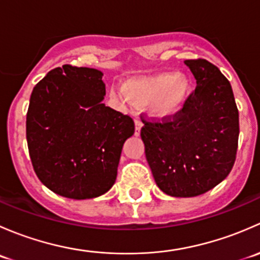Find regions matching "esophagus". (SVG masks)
Returning a JSON list of instances; mask_svg holds the SVG:
<instances>
[{"instance_id":"34e87169","label":"esophagus","mask_w":260,"mask_h":260,"mask_svg":"<svg viewBox=\"0 0 260 260\" xmlns=\"http://www.w3.org/2000/svg\"><path fill=\"white\" fill-rule=\"evenodd\" d=\"M142 122L140 119L135 120V136H140L141 128H142Z\"/></svg>"}]
</instances>
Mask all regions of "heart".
I'll return each mask as SVG.
<instances>
[{
    "mask_svg": "<svg viewBox=\"0 0 260 260\" xmlns=\"http://www.w3.org/2000/svg\"><path fill=\"white\" fill-rule=\"evenodd\" d=\"M192 85L186 74L165 72L128 79L123 84L125 98L137 107H146L151 117L170 119L183 109L191 95ZM113 96H119L113 91Z\"/></svg>",
    "mask_w": 260,
    "mask_h": 260,
    "instance_id": "obj_1",
    "label": "heart"
}]
</instances>
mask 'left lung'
Returning <instances> with one entry per match:
<instances>
[{
    "label": "left lung",
    "instance_id": "8db88e82",
    "mask_svg": "<svg viewBox=\"0 0 260 260\" xmlns=\"http://www.w3.org/2000/svg\"><path fill=\"white\" fill-rule=\"evenodd\" d=\"M196 89L176 117L141 129L157 186L174 198H193L219 185L234 166L239 112L229 80L208 60H185Z\"/></svg>",
    "mask_w": 260,
    "mask_h": 260
}]
</instances>
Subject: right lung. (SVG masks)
I'll use <instances>...</instances> for the list:
<instances>
[{
    "mask_svg": "<svg viewBox=\"0 0 260 260\" xmlns=\"http://www.w3.org/2000/svg\"><path fill=\"white\" fill-rule=\"evenodd\" d=\"M103 73L62 65L39 81L30 96L26 140L39 180L74 200L94 199L117 179L123 145L135 133L129 115L103 103Z\"/></svg>",
    "mask_w": 260,
    "mask_h": 260,
    "instance_id": "1",
    "label": "right lung"
}]
</instances>
